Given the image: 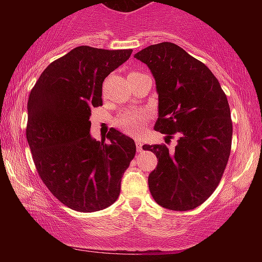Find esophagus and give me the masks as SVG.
<instances>
[{"instance_id": "esophagus-1", "label": "esophagus", "mask_w": 262, "mask_h": 262, "mask_svg": "<svg viewBox=\"0 0 262 262\" xmlns=\"http://www.w3.org/2000/svg\"><path fill=\"white\" fill-rule=\"evenodd\" d=\"M135 144H137L138 151H141V149H143V143H141V139L137 138V139H135Z\"/></svg>"}]
</instances>
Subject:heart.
<instances>
[{
    "label": "heart",
    "mask_w": 262,
    "mask_h": 262,
    "mask_svg": "<svg viewBox=\"0 0 262 262\" xmlns=\"http://www.w3.org/2000/svg\"><path fill=\"white\" fill-rule=\"evenodd\" d=\"M138 74V73H132ZM148 114L143 111H129L117 118V125L129 134H139L143 130Z\"/></svg>",
    "instance_id": "obj_1"
}]
</instances>
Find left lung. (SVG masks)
Returning a JSON list of instances; mask_svg holds the SVG:
<instances>
[{
    "instance_id": "1",
    "label": "left lung",
    "mask_w": 262,
    "mask_h": 262,
    "mask_svg": "<svg viewBox=\"0 0 262 262\" xmlns=\"http://www.w3.org/2000/svg\"><path fill=\"white\" fill-rule=\"evenodd\" d=\"M134 58L155 79L154 129L177 138L173 151L164 144L143 145L159 160L148 179L150 193L164 208H197L217 188L230 155L233 123L227 96L212 71L179 45H150Z\"/></svg>"
}]
</instances>
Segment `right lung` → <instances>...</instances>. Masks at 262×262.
<instances>
[{
  "instance_id": "obj_1",
  "label": "right lung",
  "mask_w": 262,
  "mask_h": 262,
  "mask_svg": "<svg viewBox=\"0 0 262 262\" xmlns=\"http://www.w3.org/2000/svg\"><path fill=\"white\" fill-rule=\"evenodd\" d=\"M133 50L81 45L41 73L28 98L27 140L41 181L79 212L110 207L121 192L135 143L112 128L107 139L90 134L91 108L102 106V83Z\"/></svg>"
}]
</instances>
